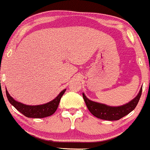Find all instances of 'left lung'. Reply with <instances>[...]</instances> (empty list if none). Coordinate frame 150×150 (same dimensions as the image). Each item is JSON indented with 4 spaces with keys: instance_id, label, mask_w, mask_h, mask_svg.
I'll use <instances>...</instances> for the list:
<instances>
[{
    "instance_id": "left-lung-1",
    "label": "left lung",
    "mask_w": 150,
    "mask_h": 150,
    "mask_svg": "<svg viewBox=\"0 0 150 150\" xmlns=\"http://www.w3.org/2000/svg\"><path fill=\"white\" fill-rule=\"evenodd\" d=\"M142 87L139 90L137 96L129 103L120 106H109L105 104L94 102L89 99L83 93V98L88 110L95 117L105 120H117L127 115L134 110L138 103L142 94Z\"/></svg>"
}]
</instances>
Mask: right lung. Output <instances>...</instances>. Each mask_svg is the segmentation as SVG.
<instances>
[{
    "instance_id": "right-lung-1",
    "label": "right lung",
    "mask_w": 150,
    "mask_h": 150,
    "mask_svg": "<svg viewBox=\"0 0 150 150\" xmlns=\"http://www.w3.org/2000/svg\"><path fill=\"white\" fill-rule=\"evenodd\" d=\"M6 96H7L8 100L11 103L17 110L23 114L25 116L28 117H33V118H42V117H48L52 115L55 112L58 108L61 98L64 95L66 89L62 91L57 96L50 102L47 103L42 105H28L18 102L13 98L8 93L7 89H6Z\"/></svg>"
}]
</instances>
